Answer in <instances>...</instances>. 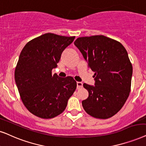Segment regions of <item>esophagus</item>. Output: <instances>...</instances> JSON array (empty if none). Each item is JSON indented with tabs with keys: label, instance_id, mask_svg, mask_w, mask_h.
Masks as SVG:
<instances>
[{
	"label": "esophagus",
	"instance_id": "obj_1",
	"mask_svg": "<svg viewBox=\"0 0 146 146\" xmlns=\"http://www.w3.org/2000/svg\"><path fill=\"white\" fill-rule=\"evenodd\" d=\"M76 84H77V88H78V89H80V88H81L83 86L82 82H77Z\"/></svg>",
	"mask_w": 146,
	"mask_h": 146
}]
</instances>
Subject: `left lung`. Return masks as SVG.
<instances>
[{
    "label": "left lung",
    "instance_id": "left-lung-1",
    "mask_svg": "<svg viewBox=\"0 0 146 146\" xmlns=\"http://www.w3.org/2000/svg\"><path fill=\"white\" fill-rule=\"evenodd\" d=\"M74 45L94 72L95 86L84 83L88 97L84 111L97 119H108L121 110L131 91L132 64L123 45L104 35L81 37Z\"/></svg>",
    "mask_w": 146,
    "mask_h": 146
}]
</instances>
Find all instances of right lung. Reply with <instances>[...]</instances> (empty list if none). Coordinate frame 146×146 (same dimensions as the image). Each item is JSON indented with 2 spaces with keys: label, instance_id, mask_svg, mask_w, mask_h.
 I'll return each mask as SVG.
<instances>
[{
  "label": "right lung",
  "instance_id": "1",
  "mask_svg": "<svg viewBox=\"0 0 146 146\" xmlns=\"http://www.w3.org/2000/svg\"><path fill=\"white\" fill-rule=\"evenodd\" d=\"M74 38L45 33L23 48L15 68V82L25 107L35 116L52 119L61 114L74 92L77 84L72 77L60 78L52 72Z\"/></svg>",
  "mask_w": 146,
  "mask_h": 146
}]
</instances>
